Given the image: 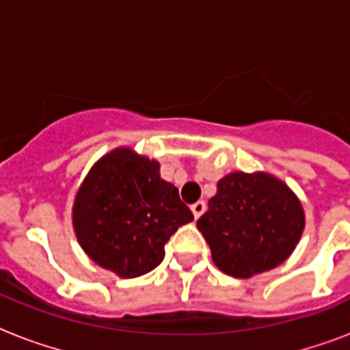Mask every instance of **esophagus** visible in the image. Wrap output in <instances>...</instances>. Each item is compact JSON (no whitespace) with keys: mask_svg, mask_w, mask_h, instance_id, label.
Masks as SVG:
<instances>
[{"mask_svg":"<svg viewBox=\"0 0 350 350\" xmlns=\"http://www.w3.org/2000/svg\"><path fill=\"white\" fill-rule=\"evenodd\" d=\"M191 208H192V213H194V218L198 219V218H200V216H202L203 213H205V208H207V203L203 202V200H200V202L192 203Z\"/></svg>","mask_w":350,"mask_h":350,"instance_id":"1","label":"esophagus"}]
</instances>
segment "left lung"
I'll return each mask as SVG.
<instances>
[{"label":"left lung","mask_w":350,"mask_h":350,"mask_svg":"<svg viewBox=\"0 0 350 350\" xmlns=\"http://www.w3.org/2000/svg\"><path fill=\"white\" fill-rule=\"evenodd\" d=\"M304 227L298 196L267 172H230L221 178L208 211L198 219L213 261L234 278H250L283 263Z\"/></svg>","instance_id":"1"}]
</instances>
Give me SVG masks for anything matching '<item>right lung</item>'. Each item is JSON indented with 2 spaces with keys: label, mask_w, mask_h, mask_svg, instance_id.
<instances>
[{
  "label": "right lung",
  "mask_w": 350,
  "mask_h": 350,
  "mask_svg": "<svg viewBox=\"0 0 350 350\" xmlns=\"http://www.w3.org/2000/svg\"><path fill=\"white\" fill-rule=\"evenodd\" d=\"M159 163L120 147L98 159L78 189L74 232L98 265L121 278L147 274L163 261L165 243L192 221Z\"/></svg>",
  "instance_id": "add662e5"
}]
</instances>
